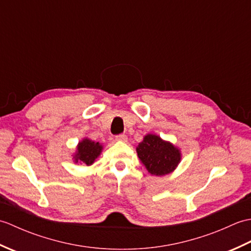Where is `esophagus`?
<instances>
[{
	"label": "esophagus",
	"mask_w": 251,
	"mask_h": 251,
	"mask_svg": "<svg viewBox=\"0 0 251 251\" xmlns=\"http://www.w3.org/2000/svg\"><path fill=\"white\" fill-rule=\"evenodd\" d=\"M115 139L119 140V141H127V136L125 134L117 135V136H115Z\"/></svg>",
	"instance_id": "34e87169"
}]
</instances>
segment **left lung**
Here are the masks:
<instances>
[{
    "mask_svg": "<svg viewBox=\"0 0 251 251\" xmlns=\"http://www.w3.org/2000/svg\"><path fill=\"white\" fill-rule=\"evenodd\" d=\"M137 153L148 172L156 176L172 173L181 158L177 148L155 135H147L137 147Z\"/></svg>",
    "mask_w": 251,
    "mask_h": 251,
    "instance_id": "obj_1",
    "label": "left lung"
}]
</instances>
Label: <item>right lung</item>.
I'll list each match as a JSON object with an SVG mask.
<instances>
[{
  "label": "right lung",
  "instance_id": "add662e5",
  "mask_svg": "<svg viewBox=\"0 0 251 251\" xmlns=\"http://www.w3.org/2000/svg\"><path fill=\"white\" fill-rule=\"evenodd\" d=\"M102 146L99 142H94L89 139H84L78 143L77 153L75 154V162H82L86 165H92L94 161L100 155Z\"/></svg>",
  "mask_w": 251,
  "mask_h": 251
}]
</instances>
